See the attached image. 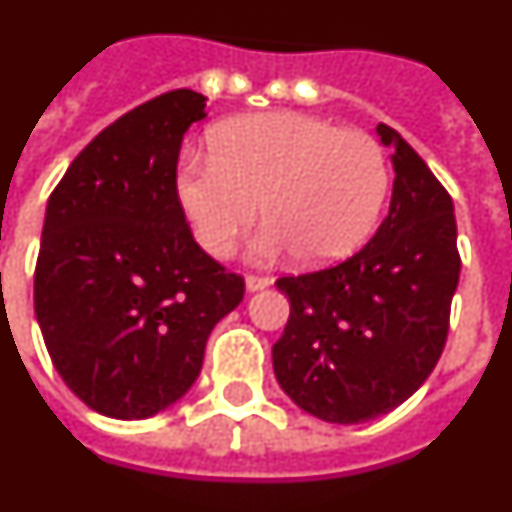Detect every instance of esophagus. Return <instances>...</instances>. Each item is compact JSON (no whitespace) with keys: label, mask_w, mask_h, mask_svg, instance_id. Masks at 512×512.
Returning a JSON list of instances; mask_svg holds the SVG:
<instances>
[{"label":"esophagus","mask_w":512,"mask_h":512,"mask_svg":"<svg viewBox=\"0 0 512 512\" xmlns=\"http://www.w3.org/2000/svg\"><path fill=\"white\" fill-rule=\"evenodd\" d=\"M244 286H247L249 294H255V291H263L270 286V278H263V276H247L244 278Z\"/></svg>","instance_id":"1"}]
</instances>
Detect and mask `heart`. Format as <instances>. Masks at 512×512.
<instances>
[{"label":"heart","mask_w":512,"mask_h":512,"mask_svg":"<svg viewBox=\"0 0 512 512\" xmlns=\"http://www.w3.org/2000/svg\"><path fill=\"white\" fill-rule=\"evenodd\" d=\"M213 158L176 171V200L213 257L231 255L263 205L265 229L249 244L255 263L291 255L320 268L372 234L390 195V163L375 137L333 122L268 111L223 122Z\"/></svg>","instance_id":"obj_1"}]
</instances>
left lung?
I'll return each instance as SVG.
<instances>
[{
  "instance_id": "obj_1",
  "label": "left lung",
  "mask_w": 512,
  "mask_h": 512,
  "mask_svg": "<svg viewBox=\"0 0 512 512\" xmlns=\"http://www.w3.org/2000/svg\"><path fill=\"white\" fill-rule=\"evenodd\" d=\"M388 218L341 265L278 278L291 315L273 346L276 380L291 401L330 424L388 414L422 388L448 338L461 257L453 200L393 127Z\"/></svg>"
}]
</instances>
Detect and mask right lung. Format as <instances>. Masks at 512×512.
Here are the masks:
<instances>
[{
	"label": "right lung",
	"mask_w": 512,
	"mask_h": 512,
	"mask_svg": "<svg viewBox=\"0 0 512 512\" xmlns=\"http://www.w3.org/2000/svg\"><path fill=\"white\" fill-rule=\"evenodd\" d=\"M208 98L171 90L88 143L46 205L36 320L67 388L111 419H148L187 395L244 281L192 239L176 200L184 132Z\"/></svg>",
	"instance_id": "1"
}]
</instances>
